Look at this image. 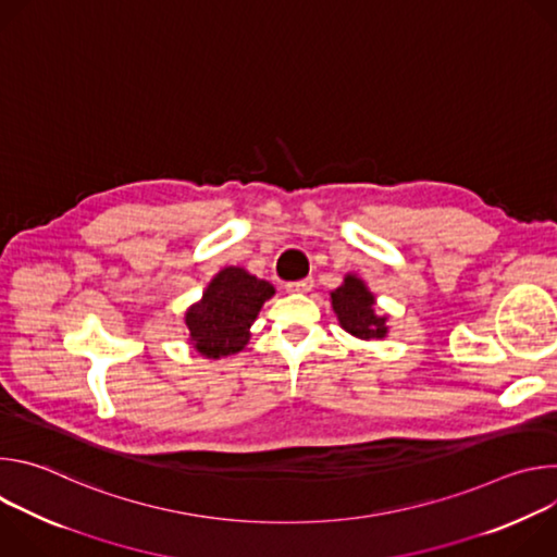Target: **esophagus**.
<instances>
[{"mask_svg": "<svg viewBox=\"0 0 557 557\" xmlns=\"http://www.w3.org/2000/svg\"><path fill=\"white\" fill-rule=\"evenodd\" d=\"M312 286H314L312 277H304V280H297V282H288L286 290L288 293H308V290H312Z\"/></svg>", "mask_w": 557, "mask_h": 557, "instance_id": "obj_1", "label": "esophagus"}]
</instances>
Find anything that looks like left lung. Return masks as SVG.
Returning <instances> with one entry per match:
<instances>
[{"label":"left lung","instance_id":"1","mask_svg":"<svg viewBox=\"0 0 557 557\" xmlns=\"http://www.w3.org/2000/svg\"><path fill=\"white\" fill-rule=\"evenodd\" d=\"M331 306L339 326L357 339H385L389 314L376 310V297L357 273H346L344 282L331 290Z\"/></svg>","mask_w":557,"mask_h":557}]
</instances>
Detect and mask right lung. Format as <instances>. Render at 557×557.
<instances>
[{"instance_id":"add662e5","label":"right lung","mask_w":557,"mask_h":557,"mask_svg":"<svg viewBox=\"0 0 557 557\" xmlns=\"http://www.w3.org/2000/svg\"><path fill=\"white\" fill-rule=\"evenodd\" d=\"M275 286L243 267L220 269L202 297L185 310L189 346L205 359H222L245 350L251 326Z\"/></svg>"}]
</instances>
